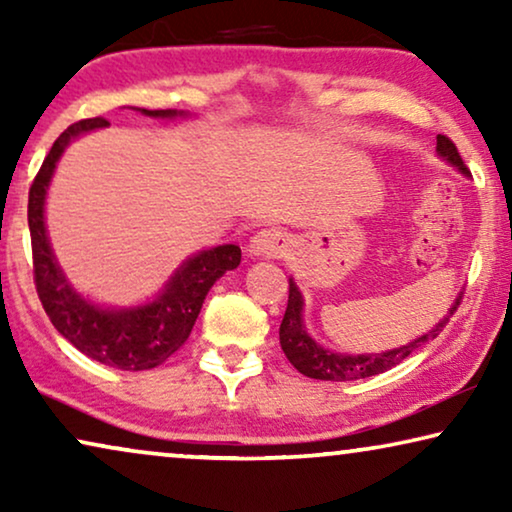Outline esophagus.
Returning a JSON list of instances; mask_svg holds the SVG:
<instances>
[{
    "mask_svg": "<svg viewBox=\"0 0 512 512\" xmlns=\"http://www.w3.org/2000/svg\"><path fill=\"white\" fill-rule=\"evenodd\" d=\"M291 247V237L284 230L263 228L249 240V254L263 258H282Z\"/></svg>",
    "mask_w": 512,
    "mask_h": 512,
    "instance_id": "obj_1",
    "label": "esophagus"
}]
</instances>
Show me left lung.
I'll return each mask as SVG.
<instances>
[{
    "mask_svg": "<svg viewBox=\"0 0 512 512\" xmlns=\"http://www.w3.org/2000/svg\"><path fill=\"white\" fill-rule=\"evenodd\" d=\"M436 151L440 158L447 160L452 167H457L464 177H471V172H468L464 160H461L457 146L452 144V139H447L445 135H438ZM459 300H461V293L454 298L450 310H447L445 317L440 319L431 331L419 335V338L408 342V345L387 349V352H380V354H340V352H331V349L321 347L319 342L307 333L305 319H303L305 300H303V293L298 289V284L293 282L291 277L289 303H286L282 326H279V345H282L286 359L291 361V366L296 368L298 373L312 377V380H326V382L363 380V377L380 375L384 370H391L394 366H398L405 356H410L415 349L422 347L424 342L436 338V335L447 326V321H450L452 314L457 312Z\"/></svg>",
    "mask_w": 512,
    "mask_h": 512,
    "instance_id": "left-lung-1",
    "label": "left lung"
}]
</instances>
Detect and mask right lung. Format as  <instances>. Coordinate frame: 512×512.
Returning <instances> with one entry per match:
<instances>
[{"instance_id": "add662e5", "label": "right lung", "mask_w": 512, "mask_h": 512, "mask_svg": "<svg viewBox=\"0 0 512 512\" xmlns=\"http://www.w3.org/2000/svg\"><path fill=\"white\" fill-rule=\"evenodd\" d=\"M149 118H186L177 109H139ZM104 118H86L62 132L48 151L27 202V223L32 237L34 284L41 305L62 338L72 342L81 354L109 368L149 370L165 363L188 340L205 296L219 277L235 270L242 261L237 244H219L188 256L172 272L156 298L132 307L97 305L69 284L46 233V193L58 160L76 137L107 128Z\"/></svg>"}]
</instances>
